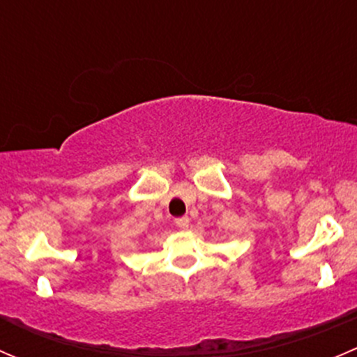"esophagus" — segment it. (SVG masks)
<instances>
[{"instance_id":"1","label":"esophagus","mask_w":357,"mask_h":357,"mask_svg":"<svg viewBox=\"0 0 357 357\" xmlns=\"http://www.w3.org/2000/svg\"><path fill=\"white\" fill-rule=\"evenodd\" d=\"M174 222H176V226H178V228L186 229V228H188V225H190V219H188V215H183V218L176 219Z\"/></svg>"}]
</instances>
